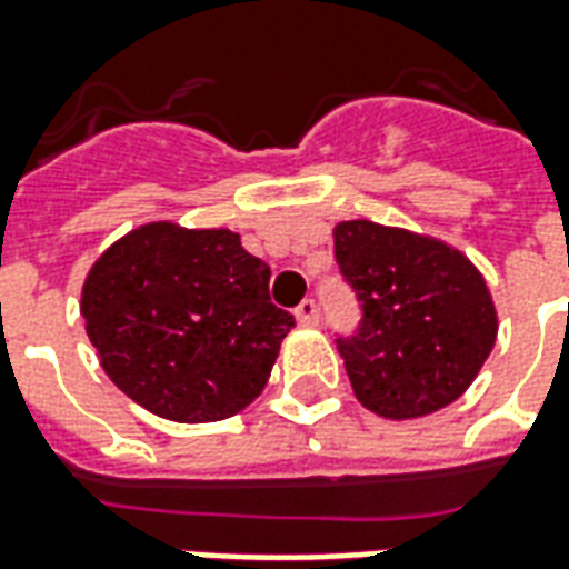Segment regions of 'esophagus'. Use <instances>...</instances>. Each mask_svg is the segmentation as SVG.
I'll use <instances>...</instances> for the list:
<instances>
[{"label": "esophagus", "mask_w": 569, "mask_h": 569, "mask_svg": "<svg viewBox=\"0 0 569 569\" xmlns=\"http://www.w3.org/2000/svg\"><path fill=\"white\" fill-rule=\"evenodd\" d=\"M295 319L301 325H319V303L313 298H307L295 307Z\"/></svg>", "instance_id": "esophagus-1"}]
</instances>
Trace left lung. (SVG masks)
<instances>
[{
  "instance_id": "obj_1",
  "label": "left lung",
  "mask_w": 569,
  "mask_h": 569,
  "mask_svg": "<svg viewBox=\"0 0 569 569\" xmlns=\"http://www.w3.org/2000/svg\"><path fill=\"white\" fill-rule=\"evenodd\" d=\"M333 256L361 301L337 349L363 409L411 420L459 400L496 346L483 274L439 238L372 220L337 223Z\"/></svg>"
}]
</instances>
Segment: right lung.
<instances>
[{"instance_id": "add662e5", "label": "right lung", "mask_w": 569, "mask_h": 569, "mask_svg": "<svg viewBox=\"0 0 569 569\" xmlns=\"http://www.w3.org/2000/svg\"><path fill=\"white\" fill-rule=\"evenodd\" d=\"M229 229H130L82 283L86 333L112 385L179 423L232 418L262 393L295 316Z\"/></svg>"}]
</instances>
